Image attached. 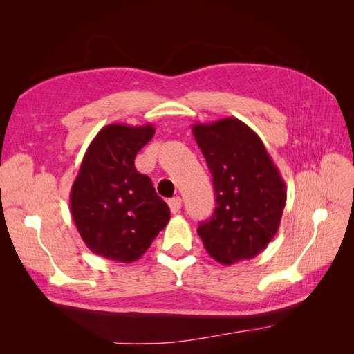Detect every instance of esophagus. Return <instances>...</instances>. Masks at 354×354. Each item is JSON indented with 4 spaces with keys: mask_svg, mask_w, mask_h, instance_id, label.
<instances>
[{
    "mask_svg": "<svg viewBox=\"0 0 354 354\" xmlns=\"http://www.w3.org/2000/svg\"><path fill=\"white\" fill-rule=\"evenodd\" d=\"M168 207H169V211H171V212L177 214V212L180 211V208H181V198L176 196V198H173V199H169V201H168Z\"/></svg>",
    "mask_w": 354,
    "mask_h": 354,
    "instance_id": "obj_1",
    "label": "esophagus"
}]
</instances>
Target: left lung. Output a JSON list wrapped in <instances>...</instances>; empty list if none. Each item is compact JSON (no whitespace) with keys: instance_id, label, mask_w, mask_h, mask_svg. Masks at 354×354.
<instances>
[{"instance_id":"8db88e82","label":"left lung","mask_w":354,"mask_h":354,"mask_svg":"<svg viewBox=\"0 0 354 354\" xmlns=\"http://www.w3.org/2000/svg\"><path fill=\"white\" fill-rule=\"evenodd\" d=\"M212 174L217 207L198 234L221 264L259 255L279 229L286 185L261 138L238 118L192 125Z\"/></svg>"}]
</instances>
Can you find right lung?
Masks as SVG:
<instances>
[{
  "label": "right lung",
  "instance_id": "add662e5",
  "mask_svg": "<svg viewBox=\"0 0 354 354\" xmlns=\"http://www.w3.org/2000/svg\"><path fill=\"white\" fill-rule=\"evenodd\" d=\"M155 127L109 124L93 138L71 189V214L84 243L95 255L133 263L169 220V208L134 159Z\"/></svg>",
  "mask_w": 354,
  "mask_h": 354
}]
</instances>
